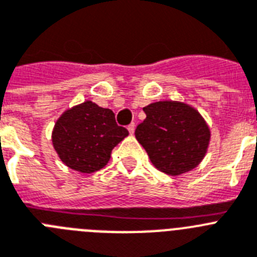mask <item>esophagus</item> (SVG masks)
<instances>
[{"label":"esophagus","mask_w":257,"mask_h":257,"mask_svg":"<svg viewBox=\"0 0 257 257\" xmlns=\"http://www.w3.org/2000/svg\"><path fill=\"white\" fill-rule=\"evenodd\" d=\"M135 129H136V125H135V122H132V124H129L128 125V131L131 135H133L135 133Z\"/></svg>","instance_id":"esophagus-1"}]
</instances>
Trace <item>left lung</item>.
Here are the masks:
<instances>
[{
    "instance_id": "obj_1",
    "label": "left lung",
    "mask_w": 257,
    "mask_h": 257,
    "mask_svg": "<svg viewBox=\"0 0 257 257\" xmlns=\"http://www.w3.org/2000/svg\"><path fill=\"white\" fill-rule=\"evenodd\" d=\"M146 119L135 135L151 163L167 175L195 168L207 153L211 132L194 107L177 101H159L144 107Z\"/></svg>"
}]
</instances>
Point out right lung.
Masks as SVG:
<instances>
[{"label":"right lung","mask_w":257,"mask_h":257,"mask_svg":"<svg viewBox=\"0 0 257 257\" xmlns=\"http://www.w3.org/2000/svg\"><path fill=\"white\" fill-rule=\"evenodd\" d=\"M116 124L115 113L91 101L64 111L55 122L51 141L68 168L93 173L103 168L116 145L128 136Z\"/></svg>","instance_id":"1"}]
</instances>
